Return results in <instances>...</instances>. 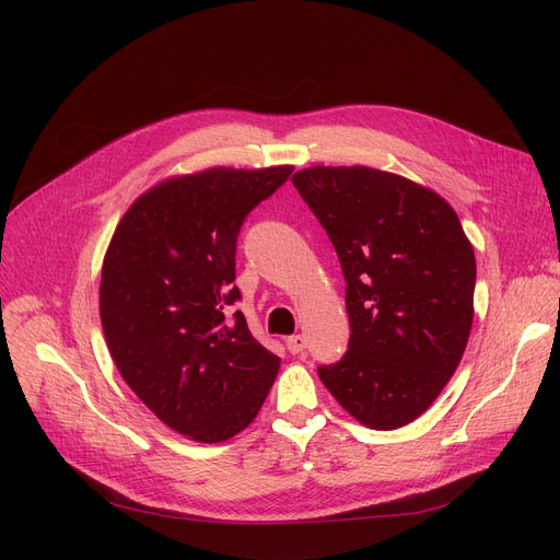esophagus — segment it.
Returning <instances> with one entry per match:
<instances>
[{
  "label": "esophagus",
  "mask_w": 560,
  "mask_h": 560,
  "mask_svg": "<svg viewBox=\"0 0 560 560\" xmlns=\"http://www.w3.org/2000/svg\"><path fill=\"white\" fill-rule=\"evenodd\" d=\"M285 347H288L290 354H302V351L306 349V336H302V334L290 336V338L285 340Z\"/></svg>",
  "instance_id": "esophagus-1"
}]
</instances>
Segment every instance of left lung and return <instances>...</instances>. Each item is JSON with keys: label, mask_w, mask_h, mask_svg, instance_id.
<instances>
[{"label": "left lung", "mask_w": 560, "mask_h": 560, "mask_svg": "<svg viewBox=\"0 0 560 560\" xmlns=\"http://www.w3.org/2000/svg\"><path fill=\"white\" fill-rule=\"evenodd\" d=\"M325 226L347 281L349 345L322 384L370 429L420 418L447 386L475 315V252L452 206L363 165L292 176Z\"/></svg>", "instance_id": "obj_1"}]
</instances>
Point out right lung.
<instances>
[{"instance_id": "1", "label": "right lung", "mask_w": 560, "mask_h": 560, "mask_svg": "<svg viewBox=\"0 0 560 560\" xmlns=\"http://www.w3.org/2000/svg\"><path fill=\"white\" fill-rule=\"evenodd\" d=\"M290 165L213 167L147 190L108 245L100 315L110 357L138 399L197 443L241 433L268 397L279 357L247 329L235 247L247 215Z\"/></svg>"}]
</instances>
